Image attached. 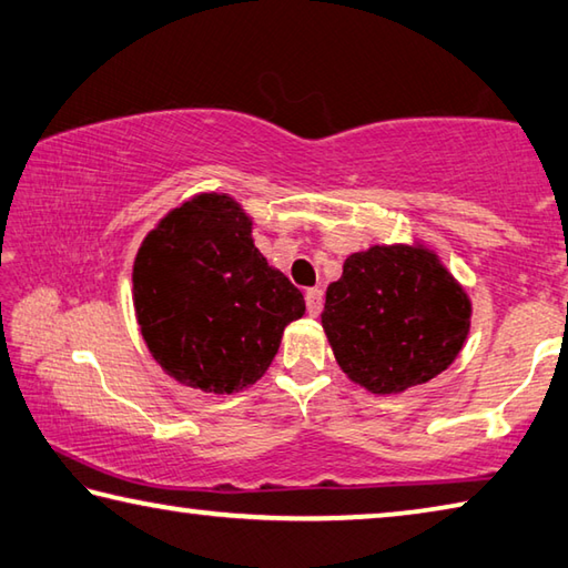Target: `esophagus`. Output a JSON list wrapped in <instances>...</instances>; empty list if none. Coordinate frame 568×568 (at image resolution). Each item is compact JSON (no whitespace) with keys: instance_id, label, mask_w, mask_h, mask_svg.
<instances>
[{"instance_id":"esophagus-1","label":"esophagus","mask_w":568,"mask_h":568,"mask_svg":"<svg viewBox=\"0 0 568 568\" xmlns=\"http://www.w3.org/2000/svg\"><path fill=\"white\" fill-rule=\"evenodd\" d=\"M305 305H307V313L313 317L320 315V311H323V291H320V287H311V291L305 293Z\"/></svg>"}]
</instances>
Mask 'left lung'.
<instances>
[{"label": "left lung", "instance_id": "obj_1", "mask_svg": "<svg viewBox=\"0 0 568 568\" xmlns=\"http://www.w3.org/2000/svg\"><path fill=\"white\" fill-rule=\"evenodd\" d=\"M471 303L425 245L353 253L327 285L320 323L343 373L375 395H397L455 363Z\"/></svg>", "mask_w": 568, "mask_h": 568}]
</instances>
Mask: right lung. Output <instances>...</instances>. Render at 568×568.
I'll list each match as a JSON object with an SVG mask.
<instances>
[{
  "mask_svg": "<svg viewBox=\"0 0 568 568\" xmlns=\"http://www.w3.org/2000/svg\"><path fill=\"white\" fill-rule=\"evenodd\" d=\"M251 215L229 193H201L163 215L133 261V307L151 355L176 383L231 395L257 383L303 293L253 245Z\"/></svg>",
  "mask_w": 568,
  "mask_h": 568,
  "instance_id": "add662e5",
  "label": "right lung"
}]
</instances>
